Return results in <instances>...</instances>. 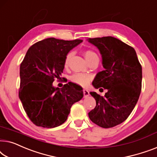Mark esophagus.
I'll use <instances>...</instances> for the list:
<instances>
[{
    "label": "esophagus",
    "mask_w": 157,
    "mask_h": 157,
    "mask_svg": "<svg viewBox=\"0 0 157 157\" xmlns=\"http://www.w3.org/2000/svg\"><path fill=\"white\" fill-rule=\"evenodd\" d=\"M82 91H83V94H84V97H85V98H87V96L90 95V92H89V91H88V90L84 89Z\"/></svg>",
    "instance_id": "1"
}]
</instances>
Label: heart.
<instances>
[{"label": "heart", "instance_id": "b5f03b06", "mask_svg": "<svg viewBox=\"0 0 157 157\" xmlns=\"http://www.w3.org/2000/svg\"><path fill=\"white\" fill-rule=\"evenodd\" d=\"M84 56H85V59H87V61L89 62L94 58V57H98L95 52L90 50H87L83 52ZM71 53H67L66 55L65 60H64V67L67 68L69 65V61L70 57H71ZM91 76L89 74L87 73H75L70 77V81L78 85L81 87H87L90 82L91 80Z\"/></svg>", "mask_w": 157, "mask_h": 157}]
</instances>
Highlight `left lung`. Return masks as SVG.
Returning a JSON list of instances; mask_svg holds the SVG:
<instances>
[{
	"label": "left lung",
	"mask_w": 157,
	"mask_h": 157,
	"mask_svg": "<svg viewBox=\"0 0 157 157\" xmlns=\"http://www.w3.org/2000/svg\"><path fill=\"white\" fill-rule=\"evenodd\" d=\"M100 50L105 70L98 72L92 82L96 89L107 90L105 97L95 92L90 94L96 107L89 113L92 122L111 128L127 120L134 109L142 90V65L135 50L115 37L88 38Z\"/></svg>",
	"instance_id": "obj_1"
}]
</instances>
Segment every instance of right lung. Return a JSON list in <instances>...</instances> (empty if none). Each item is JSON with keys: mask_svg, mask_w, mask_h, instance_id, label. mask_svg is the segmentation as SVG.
I'll return each mask as SVG.
<instances>
[{"mask_svg": "<svg viewBox=\"0 0 157 157\" xmlns=\"http://www.w3.org/2000/svg\"><path fill=\"white\" fill-rule=\"evenodd\" d=\"M82 42L50 37L37 42L26 52L20 67L19 98L36 126L61 125L67 120L72 105L83 98L82 88L75 83L70 82L62 88L52 85L55 79H61L66 55Z\"/></svg>", "mask_w": 157, "mask_h": 157, "instance_id": "add662e5", "label": "right lung"}]
</instances>
